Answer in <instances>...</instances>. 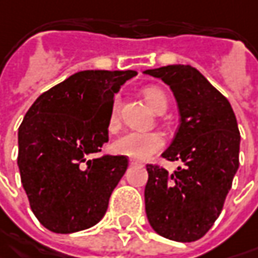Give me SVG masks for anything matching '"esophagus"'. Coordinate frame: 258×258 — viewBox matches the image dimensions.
I'll list each match as a JSON object with an SVG mask.
<instances>
[{"instance_id": "1", "label": "esophagus", "mask_w": 258, "mask_h": 258, "mask_svg": "<svg viewBox=\"0 0 258 258\" xmlns=\"http://www.w3.org/2000/svg\"><path fill=\"white\" fill-rule=\"evenodd\" d=\"M130 166H143V164L137 160H130Z\"/></svg>"}]
</instances>
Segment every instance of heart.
<instances>
[{
    "label": "heart",
    "mask_w": 258,
    "mask_h": 258,
    "mask_svg": "<svg viewBox=\"0 0 258 258\" xmlns=\"http://www.w3.org/2000/svg\"><path fill=\"white\" fill-rule=\"evenodd\" d=\"M143 95L146 101L149 102L151 109L157 114H163L167 107V98L164 95L160 88H146L143 91ZM118 108L119 102L118 99L114 102L111 115H109V128H115L118 122ZM164 146V140L160 134L157 133H139V131H128L118 137L117 140L112 143V150L117 154L127 156L133 160H147L153 154L159 153Z\"/></svg>",
    "instance_id": "b5f03b06"
}]
</instances>
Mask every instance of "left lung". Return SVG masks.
Here are the masks:
<instances>
[{"label": "left lung", "instance_id": "1", "mask_svg": "<svg viewBox=\"0 0 258 258\" xmlns=\"http://www.w3.org/2000/svg\"><path fill=\"white\" fill-rule=\"evenodd\" d=\"M173 92L180 125L163 151L183 163L173 173L147 164L146 215L159 235L179 242L199 240L219 217L238 170L240 131L228 99L189 64L144 71Z\"/></svg>", "mask_w": 258, "mask_h": 258}]
</instances>
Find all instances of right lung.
<instances>
[{
	"label": "right lung",
	"mask_w": 258,
	"mask_h": 258,
	"mask_svg": "<svg viewBox=\"0 0 258 258\" xmlns=\"http://www.w3.org/2000/svg\"><path fill=\"white\" fill-rule=\"evenodd\" d=\"M136 71H82L34 101L18 128L17 164L30 207L51 232L98 224L125 156L102 154L114 95Z\"/></svg>",
	"instance_id": "obj_1"
}]
</instances>
